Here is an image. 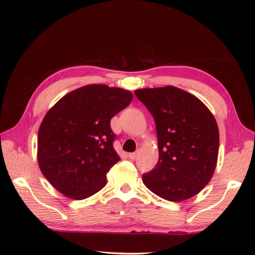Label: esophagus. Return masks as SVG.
Returning a JSON list of instances; mask_svg holds the SVG:
<instances>
[{
	"mask_svg": "<svg viewBox=\"0 0 255 255\" xmlns=\"http://www.w3.org/2000/svg\"><path fill=\"white\" fill-rule=\"evenodd\" d=\"M137 155H138L137 152H132V153H129V154H128L129 159H130V160H134V159H136Z\"/></svg>",
	"mask_w": 255,
	"mask_h": 255,
	"instance_id": "1",
	"label": "esophagus"
}]
</instances>
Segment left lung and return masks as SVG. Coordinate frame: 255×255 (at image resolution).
Here are the masks:
<instances>
[{
  "instance_id": "8db88e82",
  "label": "left lung",
  "mask_w": 255,
  "mask_h": 255,
  "mask_svg": "<svg viewBox=\"0 0 255 255\" xmlns=\"http://www.w3.org/2000/svg\"><path fill=\"white\" fill-rule=\"evenodd\" d=\"M154 118L159 161L142 175L151 192L170 202L198 194L213 177L219 130L202 101L175 86L134 91Z\"/></svg>"
}]
</instances>
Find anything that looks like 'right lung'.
<instances>
[{
  "instance_id": "add662e5",
  "label": "right lung",
  "mask_w": 255,
  "mask_h": 255,
  "mask_svg": "<svg viewBox=\"0 0 255 255\" xmlns=\"http://www.w3.org/2000/svg\"><path fill=\"white\" fill-rule=\"evenodd\" d=\"M132 101L131 92L104 84L85 85L63 96L38 131L40 171L64 196L85 199L106 185L121 160L113 147L111 119Z\"/></svg>"
}]
</instances>
